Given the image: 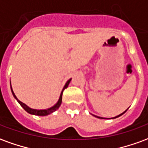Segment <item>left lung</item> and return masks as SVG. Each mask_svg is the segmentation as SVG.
Listing matches in <instances>:
<instances>
[{
    "label": "left lung",
    "instance_id": "1",
    "mask_svg": "<svg viewBox=\"0 0 148 148\" xmlns=\"http://www.w3.org/2000/svg\"><path fill=\"white\" fill-rule=\"evenodd\" d=\"M127 109H128V108H127V109H126V110H125V111L124 112H122V113H121V114H120V115H118V116H115V117H112V118H111V119H114V118H116V117H119V116H121V115H123L124 113V112H125L127 111ZM93 116H94V115H93ZM95 116V117H97V118H99V119H107V118H104V117H100V116Z\"/></svg>",
    "mask_w": 148,
    "mask_h": 148
}]
</instances>
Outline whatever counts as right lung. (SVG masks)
Returning <instances> with one entry per match:
<instances>
[{
	"mask_svg": "<svg viewBox=\"0 0 148 148\" xmlns=\"http://www.w3.org/2000/svg\"><path fill=\"white\" fill-rule=\"evenodd\" d=\"M71 81V79H69V80L66 82V83L65 84L64 87H63V89H62V90L60 97H59V99H58V101H57V103L55 104V106H53L52 107H51V108H48V109H32V108H30V107H28L26 104H24V103H23L22 101H21L20 100H18L16 96L15 95L13 90H12V86H11V91H12V95H13V97H15V99L17 101L18 103H19V104L23 107V109H24L25 111L27 112L28 113H30V114L32 115H36V116H47V115L51 114V113H52V112H54L55 111H56V110L60 107V106H61V104H62V93H63V90L67 88L68 85L70 84ZM10 84H11V82H10Z\"/></svg>",
	"mask_w": 148,
	"mask_h": 148,
	"instance_id": "1",
	"label": "right lung"
}]
</instances>
